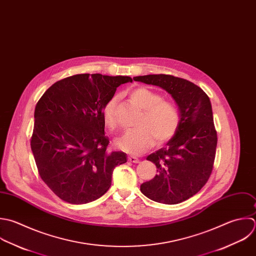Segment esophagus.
<instances>
[{"instance_id":"34e87169","label":"esophagus","mask_w":256,"mask_h":256,"mask_svg":"<svg viewBox=\"0 0 256 256\" xmlns=\"http://www.w3.org/2000/svg\"><path fill=\"white\" fill-rule=\"evenodd\" d=\"M128 160H130V162H134V164L140 162V160H138L136 156H128Z\"/></svg>"}]
</instances>
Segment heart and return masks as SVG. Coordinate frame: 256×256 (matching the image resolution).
<instances>
[{"instance_id":"1","label":"heart","mask_w":256,"mask_h":256,"mask_svg":"<svg viewBox=\"0 0 256 256\" xmlns=\"http://www.w3.org/2000/svg\"><path fill=\"white\" fill-rule=\"evenodd\" d=\"M132 100L144 110L136 130H128L116 140V146L130 154H140L154 146V136L158 142L170 140L180 126V112L176 106L164 100L160 94L146 88H138L130 92ZM116 98H110L102 108V120L106 128H116Z\"/></svg>"}]
</instances>
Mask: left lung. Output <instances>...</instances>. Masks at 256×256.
I'll use <instances>...</instances> for the list:
<instances>
[{"mask_svg":"<svg viewBox=\"0 0 256 256\" xmlns=\"http://www.w3.org/2000/svg\"><path fill=\"white\" fill-rule=\"evenodd\" d=\"M134 80L166 90L180 118L176 134L166 146L146 158L158 174L144 182L140 192L156 202L180 204L198 194L212 172L218 134L212 102L200 86L184 78L160 74L134 76Z\"/></svg>","mask_w":256,"mask_h":256,"instance_id":"obj_1","label":"left lung"}]
</instances>
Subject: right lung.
Returning <instances> with one entry per match:
<instances>
[{"label": "right lung", "instance_id": "1", "mask_svg": "<svg viewBox=\"0 0 256 256\" xmlns=\"http://www.w3.org/2000/svg\"><path fill=\"white\" fill-rule=\"evenodd\" d=\"M128 76L82 74L50 86L34 108L30 148L44 184L60 200L84 204L104 196L126 154L108 152L102 108Z\"/></svg>", "mask_w": 256, "mask_h": 256}]
</instances>
